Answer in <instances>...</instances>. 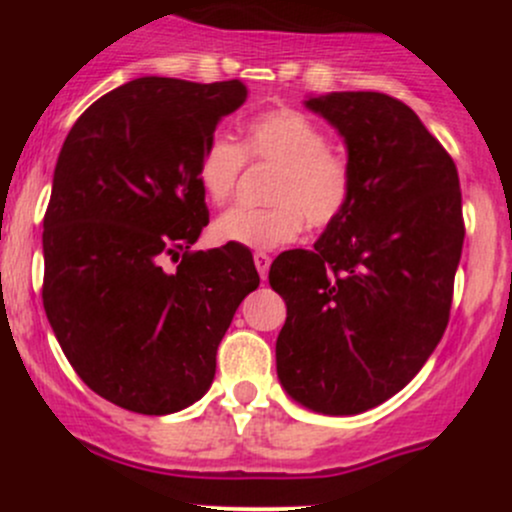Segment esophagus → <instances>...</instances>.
I'll return each instance as SVG.
<instances>
[{
    "label": "esophagus",
    "mask_w": 512,
    "mask_h": 512,
    "mask_svg": "<svg viewBox=\"0 0 512 512\" xmlns=\"http://www.w3.org/2000/svg\"><path fill=\"white\" fill-rule=\"evenodd\" d=\"M270 262H272V257L267 255V252H255V267H257V272H260L262 280H267V270H270Z\"/></svg>",
    "instance_id": "34e87169"
}]
</instances>
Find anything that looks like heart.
Instances as JSON below:
<instances>
[{"label": "heart", "mask_w": 512, "mask_h": 512, "mask_svg": "<svg viewBox=\"0 0 512 512\" xmlns=\"http://www.w3.org/2000/svg\"><path fill=\"white\" fill-rule=\"evenodd\" d=\"M245 158L275 165L267 185L265 208L235 205L215 220L220 242L272 250L297 240L304 220L324 227L349 208L354 195V168L327 133L294 108H272L252 116L242 128V146L213 136L198 160V185L210 203H225L240 180Z\"/></svg>", "instance_id": "obj_1"}]
</instances>
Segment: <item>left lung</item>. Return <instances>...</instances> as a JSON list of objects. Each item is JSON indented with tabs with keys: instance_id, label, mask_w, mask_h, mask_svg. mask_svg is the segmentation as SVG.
Instances as JSON below:
<instances>
[{
	"instance_id": "1",
	"label": "left lung",
	"mask_w": 512,
	"mask_h": 512,
	"mask_svg": "<svg viewBox=\"0 0 512 512\" xmlns=\"http://www.w3.org/2000/svg\"><path fill=\"white\" fill-rule=\"evenodd\" d=\"M304 106L347 143L354 195L314 250L272 262L287 304L277 376L297 404L352 416L404 389L446 332L466 235L461 183L399 98L334 91Z\"/></svg>"
}]
</instances>
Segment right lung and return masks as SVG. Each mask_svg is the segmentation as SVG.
<instances>
[{
  "mask_svg": "<svg viewBox=\"0 0 512 512\" xmlns=\"http://www.w3.org/2000/svg\"><path fill=\"white\" fill-rule=\"evenodd\" d=\"M245 98L237 79L143 76L91 103L61 146L41 299L81 381L121 409L165 416L195 404L260 285L247 247L190 250L210 220L200 153Z\"/></svg>",
  "mask_w": 512,
  "mask_h": 512,
  "instance_id": "1",
  "label": "right lung"
}]
</instances>
